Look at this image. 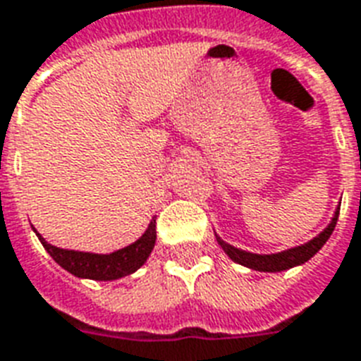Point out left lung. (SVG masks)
Here are the masks:
<instances>
[{
    "label": "left lung",
    "instance_id": "1",
    "mask_svg": "<svg viewBox=\"0 0 361 361\" xmlns=\"http://www.w3.org/2000/svg\"><path fill=\"white\" fill-rule=\"evenodd\" d=\"M337 219H339V207H337V211H335L334 219L329 222V226L326 230L317 235L314 239H311L305 245H301V247L295 248H288L284 252L279 254H252L247 252V250H241V248H235L224 243L220 237H216V241L222 248H224V252L230 256L235 264H241L245 267H250L254 271H267V273H276V271H284L290 269V267H295V265L305 264L307 259H311L314 254L320 250V248L326 245V241L329 239V235L334 233L335 224H337Z\"/></svg>",
    "mask_w": 361,
    "mask_h": 361
}]
</instances>
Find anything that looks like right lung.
<instances>
[{"instance_id":"1","label":"right lung","mask_w":361,"mask_h":361,"mask_svg":"<svg viewBox=\"0 0 361 361\" xmlns=\"http://www.w3.org/2000/svg\"><path fill=\"white\" fill-rule=\"evenodd\" d=\"M37 237L39 241L43 243L44 250L54 258L56 264L61 265L71 275L79 276V279H92V281H114V279L131 275L133 271L139 269L147 262L156 243V220L150 222L147 231L135 243H131L130 247L120 248V250L111 254L66 250V248L52 247L39 233Z\"/></svg>"}]
</instances>
